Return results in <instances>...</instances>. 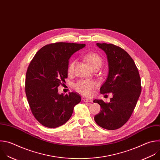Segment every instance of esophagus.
Listing matches in <instances>:
<instances>
[{
    "mask_svg": "<svg viewBox=\"0 0 160 160\" xmlns=\"http://www.w3.org/2000/svg\"><path fill=\"white\" fill-rule=\"evenodd\" d=\"M84 102L88 103V102H92V100H91V99H88V98H84Z\"/></svg>",
    "mask_w": 160,
    "mask_h": 160,
    "instance_id": "obj_1",
    "label": "esophagus"
}]
</instances>
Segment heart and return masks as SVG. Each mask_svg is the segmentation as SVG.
<instances>
[{
	"label": "heart",
	"mask_w": 160,
	"mask_h": 160,
	"mask_svg": "<svg viewBox=\"0 0 160 160\" xmlns=\"http://www.w3.org/2000/svg\"><path fill=\"white\" fill-rule=\"evenodd\" d=\"M86 60L88 63V64L91 68L94 67L98 64L102 65V60L101 57L96 53H90L86 55L85 57ZM76 61H72L68 68V72L71 73L74 70V67L75 65ZM97 86V82L92 80H82L77 82L74 84L75 89L84 96H90L92 94V89Z\"/></svg>",
	"instance_id": "1"
}]
</instances>
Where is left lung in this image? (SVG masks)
Masks as SVG:
<instances>
[{
	"label": "left lung",
	"mask_w": 160,
	"mask_h": 160,
	"mask_svg": "<svg viewBox=\"0 0 160 160\" xmlns=\"http://www.w3.org/2000/svg\"><path fill=\"white\" fill-rule=\"evenodd\" d=\"M105 52L108 63V74L100 92L112 93L109 103L94 100L101 107L94 120L105 129L115 130L131 117L141 92V78L135 62L123 49L113 44L97 43Z\"/></svg>",
	"instance_id": "left-lung-1"
}]
</instances>
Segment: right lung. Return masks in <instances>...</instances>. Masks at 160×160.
<instances>
[{"mask_svg": "<svg viewBox=\"0 0 160 160\" xmlns=\"http://www.w3.org/2000/svg\"><path fill=\"white\" fill-rule=\"evenodd\" d=\"M85 44L58 42L42 47L30 62L25 91L32 113L43 126L55 128L66 123L81 101L78 93L58 94L68 78L69 60Z\"/></svg>", "mask_w": 160, "mask_h": 160, "instance_id": "right-lung-1", "label": "right lung"}]
</instances>
